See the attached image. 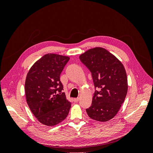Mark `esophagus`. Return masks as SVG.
<instances>
[{
	"label": "esophagus",
	"instance_id": "obj_1",
	"mask_svg": "<svg viewBox=\"0 0 153 153\" xmlns=\"http://www.w3.org/2000/svg\"><path fill=\"white\" fill-rule=\"evenodd\" d=\"M78 101H79V98H75V99H74V101H75V103L78 102Z\"/></svg>",
	"mask_w": 153,
	"mask_h": 153
}]
</instances>
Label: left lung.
<instances>
[{"instance_id": "8db88e82", "label": "left lung", "mask_w": 153, "mask_h": 153, "mask_svg": "<svg viewBox=\"0 0 153 153\" xmlns=\"http://www.w3.org/2000/svg\"><path fill=\"white\" fill-rule=\"evenodd\" d=\"M79 58L90 70L95 88L92 104L86 112L96 121H108L117 114L127 94L125 69L114 55L103 48H91Z\"/></svg>"}]
</instances>
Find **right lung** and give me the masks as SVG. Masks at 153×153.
I'll use <instances>...</instances> for the list:
<instances>
[{
	"label": "right lung",
	"mask_w": 153,
	"mask_h": 153,
	"mask_svg": "<svg viewBox=\"0 0 153 153\" xmlns=\"http://www.w3.org/2000/svg\"><path fill=\"white\" fill-rule=\"evenodd\" d=\"M69 58L57 54L45 55L27 74L25 92L27 104L38 121L49 126L65 119L71 102L62 92L60 75Z\"/></svg>",
	"instance_id": "1"
}]
</instances>
